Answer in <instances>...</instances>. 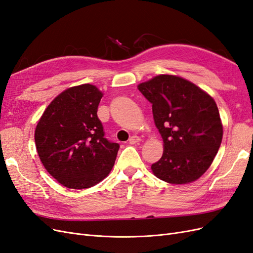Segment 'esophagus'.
<instances>
[{"label": "esophagus", "mask_w": 253, "mask_h": 253, "mask_svg": "<svg viewBox=\"0 0 253 253\" xmlns=\"http://www.w3.org/2000/svg\"><path fill=\"white\" fill-rule=\"evenodd\" d=\"M141 139L139 138L138 136H136V135H133L131 138H129V140H128V142L131 143V144H134V143H138L139 141H140Z\"/></svg>", "instance_id": "obj_1"}]
</instances>
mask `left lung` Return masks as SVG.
<instances>
[{"mask_svg": "<svg viewBox=\"0 0 253 253\" xmlns=\"http://www.w3.org/2000/svg\"><path fill=\"white\" fill-rule=\"evenodd\" d=\"M152 103L164 153L151 169L174 185L198 179L209 169L223 138V125L214 99L181 77L159 75L138 85Z\"/></svg>", "mask_w": 253, "mask_h": 253, "instance_id": "obj_1", "label": "left lung"}]
</instances>
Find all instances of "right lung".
Segmentation results:
<instances>
[{"mask_svg":"<svg viewBox=\"0 0 253 253\" xmlns=\"http://www.w3.org/2000/svg\"><path fill=\"white\" fill-rule=\"evenodd\" d=\"M103 94L95 85L65 89L44 111L35 141L45 169L70 189L90 188L109 175L119 144L104 137L97 116Z\"/></svg>","mask_w":253,"mask_h":253,"instance_id":"1","label":"right lung"}]
</instances>
